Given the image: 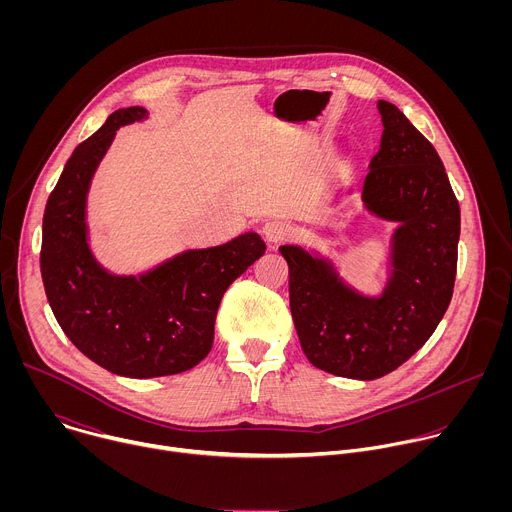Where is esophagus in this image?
Listing matches in <instances>:
<instances>
[{"mask_svg": "<svg viewBox=\"0 0 512 512\" xmlns=\"http://www.w3.org/2000/svg\"><path fill=\"white\" fill-rule=\"evenodd\" d=\"M263 237L271 243V245H277V243H283L287 237H289V225L279 221V218H273V221H267L263 225Z\"/></svg>", "mask_w": 512, "mask_h": 512, "instance_id": "esophagus-1", "label": "esophagus"}]
</instances>
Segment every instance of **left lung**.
Segmentation results:
<instances>
[{"mask_svg": "<svg viewBox=\"0 0 512 512\" xmlns=\"http://www.w3.org/2000/svg\"><path fill=\"white\" fill-rule=\"evenodd\" d=\"M377 107L385 129L362 202L399 223L381 298L356 294L330 261L279 247L302 350L314 367L358 381L393 373L433 334L454 294L460 239V204L435 148L393 103Z\"/></svg>", "mask_w": 512, "mask_h": 512, "instance_id": "left-lung-1", "label": "left lung"}]
</instances>
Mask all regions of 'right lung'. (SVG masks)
<instances>
[{"label": "right lung", "mask_w": 512, "mask_h": 512, "mask_svg": "<svg viewBox=\"0 0 512 512\" xmlns=\"http://www.w3.org/2000/svg\"><path fill=\"white\" fill-rule=\"evenodd\" d=\"M145 109L127 107L68 158L42 221L40 271L48 304L68 340L113 375L154 379L190 371L210 352L214 320L227 287L263 253L257 233L192 249L160 267L111 275L87 243L85 206L91 178L121 125Z\"/></svg>", "instance_id": "1"}]
</instances>
